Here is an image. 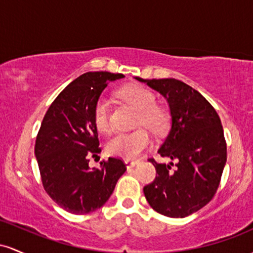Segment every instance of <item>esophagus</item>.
<instances>
[{"mask_svg": "<svg viewBox=\"0 0 253 253\" xmlns=\"http://www.w3.org/2000/svg\"><path fill=\"white\" fill-rule=\"evenodd\" d=\"M124 163L126 165V169H131V167H134L136 164H137V161L136 160H130V159H126L124 160Z\"/></svg>", "mask_w": 253, "mask_h": 253, "instance_id": "34e87169", "label": "esophagus"}]
</instances>
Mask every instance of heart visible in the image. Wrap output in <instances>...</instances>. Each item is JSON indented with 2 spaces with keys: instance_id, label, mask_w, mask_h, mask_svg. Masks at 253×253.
I'll return each mask as SVG.
<instances>
[{
  "instance_id": "1",
  "label": "heart",
  "mask_w": 253,
  "mask_h": 253,
  "mask_svg": "<svg viewBox=\"0 0 253 253\" xmlns=\"http://www.w3.org/2000/svg\"><path fill=\"white\" fill-rule=\"evenodd\" d=\"M117 96L130 104L137 111L135 126H143L154 134H163L169 129V111L155 104V95L152 90L141 84H126L117 90ZM95 127L99 132L107 134L111 130L109 115V104L106 99L100 98L95 103L93 111ZM152 143L150 136L144 129H136L131 132H122L107 142L106 152L112 157L132 159L138 157Z\"/></svg>"
}]
</instances>
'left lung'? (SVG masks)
<instances>
[{
	"label": "left lung",
	"mask_w": 253,
	"mask_h": 253,
	"mask_svg": "<svg viewBox=\"0 0 253 253\" xmlns=\"http://www.w3.org/2000/svg\"><path fill=\"white\" fill-rule=\"evenodd\" d=\"M144 82L167 100L171 129L159 154L177 161L154 165L158 175L143 188L149 206L169 217L194 214L214 197L227 161V146L220 117L200 92L175 79Z\"/></svg>",
	"instance_id": "left-lung-1"
}]
</instances>
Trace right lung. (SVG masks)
Here are the masks:
<instances>
[{
	"label": "right lung",
	"mask_w": 253,
	"mask_h": 253,
	"mask_svg": "<svg viewBox=\"0 0 253 253\" xmlns=\"http://www.w3.org/2000/svg\"><path fill=\"white\" fill-rule=\"evenodd\" d=\"M123 74L90 72L68 84L50 105L37 135L35 154L47 195L64 211L76 215L101 208L115 190L126 164L118 158L89 169L98 157V130L93 111L109 82Z\"/></svg>",
	"instance_id": "1"
}]
</instances>
